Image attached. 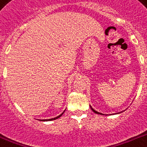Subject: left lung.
Here are the masks:
<instances>
[{"mask_svg": "<svg viewBox=\"0 0 147 147\" xmlns=\"http://www.w3.org/2000/svg\"><path fill=\"white\" fill-rule=\"evenodd\" d=\"M91 108H92V111H93L94 112V113H96V114H100V113H99V112H97L96 111H94V110L93 109V108H92V107H91Z\"/></svg>", "mask_w": 147, "mask_h": 147, "instance_id": "8db88e82", "label": "left lung"}]
</instances>
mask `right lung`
Here are the masks:
<instances>
[{
  "label": "right lung",
  "mask_w": 147,
  "mask_h": 147,
  "mask_svg": "<svg viewBox=\"0 0 147 147\" xmlns=\"http://www.w3.org/2000/svg\"><path fill=\"white\" fill-rule=\"evenodd\" d=\"M62 114H63V113L62 114H61L59 115V116H58L56 117H54V118H51V119H47V120H40V121H53V120H55V119H57L59 118V117H60L62 116Z\"/></svg>",
  "instance_id": "add662e5"
}]
</instances>
